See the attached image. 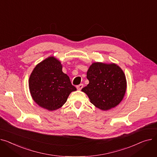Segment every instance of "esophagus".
I'll list each match as a JSON object with an SVG mask.
<instances>
[{
    "label": "esophagus",
    "instance_id": "1",
    "mask_svg": "<svg viewBox=\"0 0 157 157\" xmlns=\"http://www.w3.org/2000/svg\"><path fill=\"white\" fill-rule=\"evenodd\" d=\"M83 86H84V85H83L82 84H79V85H78V86H77V89H78V90H81V89H82Z\"/></svg>",
    "mask_w": 157,
    "mask_h": 157
}]
</instances>
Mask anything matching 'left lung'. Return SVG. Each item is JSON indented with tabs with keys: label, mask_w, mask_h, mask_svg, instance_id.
Segmentation results:
<instances>
[{
	"label": "left lung",
	"mask_w": 157,
	"mask_h": 157,
	"mask_svg": "<svg viewBox=\"0 0 157 157\" xmlns=\"http://www.w3.org/2000/svg\"><path fill=\"white\" fill-rule=\"evenodd\" d=\"M89 84L82 89L93 103L102 110L118 105L126 90V78L122 70L115 64L94 63L89 67Z\"/></svg>",
	"instance_id": "8db88e82"
}]
</instances>
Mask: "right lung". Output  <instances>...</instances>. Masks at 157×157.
I'll return each instance as SVG.
<instances>
[{
  "label": "right lung",
  "mask_w": 157,
  "mask_h": 157,
  "mask_svg": "<svg viewBox=\"0 0 157 157\" xmlns=\"http://www.w3.org/2000/svg\"><path fill=\"white\" fill-rule=\"evenodd\" d=\"M29 89L35 102L50 111L61 107L71 92L77 90L62 71L61 63L54 57L35 67L29 78Z\"/></svg>",
  "instance_id": "1"
}]
</instances>
